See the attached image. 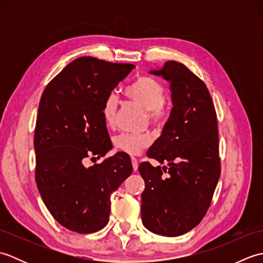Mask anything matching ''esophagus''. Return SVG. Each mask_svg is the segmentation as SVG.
Instances as JSON below:
<instances>
[{
  "mask_svg": "<svg viewBox=\"0 0 263 263\" xmlns=\"http://www.w3.org/2000/svg\"><path fill=\"white\" fill-rule=\"evenodd\" d=\"M132 167H133V171L135 172H137L138 171V166H139V163H138V159L137 158H135V157H132Z\"/></svg>",
  "mask_w": 263,
  "mask_h": 263,
  "instance_id": "obj_1",
  "label": "esophagus"
}]
</instances>
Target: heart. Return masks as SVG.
<instances>
[{
	"label": "heart",
	"mask_w": 263,
	"mask_h": 263,
	"mask_svg": "<svg viewBox=\"0 0 263 263\" xmlns=\"http://www.w3.org/2000/svg\"><path fill=\"white\" fill-rule=\"evenodd\" d=\"M164 87L159 81L150 77H140L125 89V96L133 103L147 110L149 120L153 124L161 126L168 117V107L164 102ZM117 108V100L113 93L105 99L103 105V119L107 126L114 124ZM150 138L148 136L127 135L123 133L114 139V146L120 152L127 155H138L144 148L149 147Z\"/></svg>",
	"instance_id": "heart-1"
}]
</instances>
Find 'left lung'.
Segmentation results:
<instances>
[{"label":"left lung","instance_id":"obj_1","mask_svg":"<svg viewBox=\"0 0 263 263\" xmlns=\"http://www.w3.org/2000/svg\"><path fill=\"white\" fill-rule=\"evenodd\" d=\"M170 82L173 107L160 137L147 152L167 166H139L146 183L141 194L143 226L163 236H178L202 220L220 176L218 126L204 82L185 65L167 61L149 71Z\"/></svg>","mask_w":263,"mask_h":263}]
</instances>
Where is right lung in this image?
<instances>
[{
	"label": "right lung",
	"instance_id": "1",
	"mask_svg": "<svg viewBox=\"0 0 263 263\" xmlns=\"http://www.w3.org/2000/svg\"><path fill=\"white\" fill-rule=\"evenodd\" d=\"M135 68L91 57L76 59L42 95L33 138L36 183L55 220L72 232L105 227L110 194L133 171L130 156L122 152L90 167L83 163L111 149L103 105Z\"/></svg>",
	"mask_w": 263,
	"mask_h": 263
}]
</instances>
